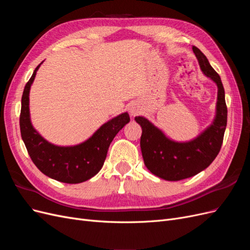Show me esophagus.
<instances>
[{
	"label": "esophagus",
	"instance_id": "obj_1",
	"mask_svg": "<svg viewBox=\"0 0 250 250\" xmlns=\"http://www.w3.org/2000/svg\"><path fill=\"white\" fill-rule=\"evenodd\" d=\"M130 113H131V116H135V115H138V112H139V109L137 108V107H135V106H133V105H132V106L130 107Z\"/></svg>",
	"mask_w": 250,
	"mask_h": 250
}]
</instances>
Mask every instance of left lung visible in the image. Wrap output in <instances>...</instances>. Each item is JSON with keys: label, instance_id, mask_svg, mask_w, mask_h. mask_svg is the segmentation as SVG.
<instances>
[{"label": "left lung", "instance_id": "left-lung-1", "mask_svg": "<svg viewBox=\"0 0 250 250\" xmlns=\"http://www.w3.org/2000/svg\"><path fill=\"white\" fill-rule=\"evenodd\" d=\"M192 49L201 71L218 86L217 115L214 123L197 139L188 143H176L166 138L147 119H134L142 127L141 150L146 167L154 175L171 181L192 177L213 163L221 149L228 123V107L221 78L211 67L207 56L197 47L194 46Z\"/></svg>", "mask_w": 250, "mask_h": 250}]
</instances>
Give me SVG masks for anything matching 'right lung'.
Segmentation results:
<instances>
[{
	"mask_svg": "<svg viewBox=\"0 0 250 250\" xmlns=\"http://www.w3.org/2000/svg\"><path fill=\"white\" fill-rule=\"evenodd\" d=\"M36 66L26 83L21 96L20 128L32 162L42 173L65 184H80L99 172L107 155V150L116 134L129 122V115L122 113L102 125L92 138L73 147H58L42 139L30 122L29 92L35 78Z\"/></svg>",
	"mask_w": 250,
	"mask_h": 250,
	"instance_id": "add662e5",
	"label": "right lung"
}]
</instances>
